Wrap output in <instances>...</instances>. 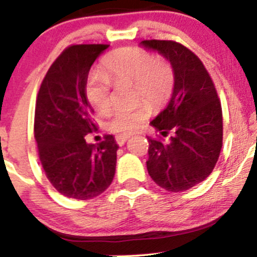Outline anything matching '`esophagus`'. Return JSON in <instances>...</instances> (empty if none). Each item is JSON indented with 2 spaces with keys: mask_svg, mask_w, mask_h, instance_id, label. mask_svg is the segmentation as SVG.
Instances as JSON below:
<instances>
[{
  "mask_svg": "<svg viewBox=\"0 0 257 257\" xmlns=\"http://www.w3.org/2000/svg\"><path fill=\"white\" fill-rule=\"evenodd\" d=\"M128 139V136H116L115 137V142L118 145H123L125 143V141Z\"/></svg>",
  "mask_w": 257,
  "mask_h": 257,
  "instance_id": "obj_1",
  "label": "esophagus"
}]
</instances>
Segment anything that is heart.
Returning <instances> with one entry per match:
<instances>
[{"label":"heart","instance_id":"1","mask_svg":"<svg viewBox=\"0 0 257 257\" xmlns=\"http://www.w3.org/2000/svg\"><path fill=\"white\" fill-rule=\"evenodd\" d=\"M100 72L89 74L84 83L85 99L98 113L110 108V82H133V100H145L153 108L168 102L174 87V69L167 58L153 56L139 47H123L110 52L100 62ZM145 103L116 108L104 125L112 133L126 136L142 126L149 118Z\"/></svg>","mask_w":257,"mask_h":257}]
</instances>
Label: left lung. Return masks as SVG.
Listing matches in <instances>:
<instances>
[{"instance_id": "obj_1", "label": "left lung", "mask_w": 257, "mask_h": 257, "mask_svg": "<svg viewBox=\"0 0 257 257\" xmlns=\"http://www.w3.org/2000/svg\"><path fill=\"white\" fill-rule=\"evenodd\" d=\"M174 69V92L150 125L160 136L148 137L147 169L150 178L172 193L188 190L211 174L222 147V110L216 88L198 56L181 43L145 40Z\"/></svg>"}]
</instances>
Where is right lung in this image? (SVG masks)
I'll list each match as a JSON object with an SVG mask.
<instances>
[{
  "label": "right lung",
  "instance_id": "1",
  "mask_svg": "<svg viewBox=\"0 0 257 257\" xmlns=\"http://www.w3.org/2000/svg\"><path fill=\"white\" fill-rule=\"evenodd\" d=\"M109 45H72L52 63L41 83L35 109V139L49 183L71 199L102 194L115 174L118 145L107 134L97 144L85 136L97 129L84 83L93 62Z\"/></svg>",
  "mask_w": 257,
  "mask_h": 257
}]
</instances>
